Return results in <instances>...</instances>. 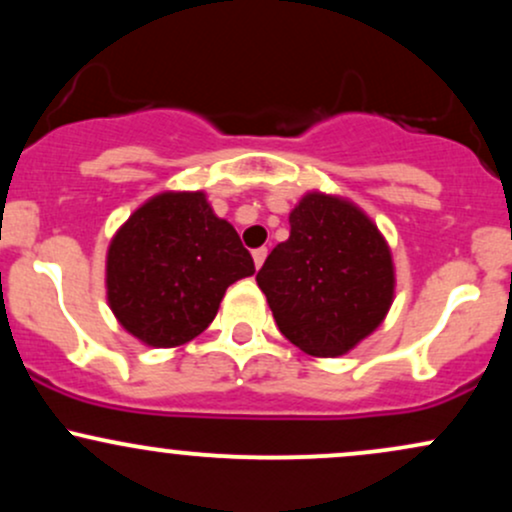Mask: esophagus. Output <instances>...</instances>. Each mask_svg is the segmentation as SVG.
<instances>
[{
    "mask_svg": "<svg viewBox=\"0 0 512 512\" xmlns=\"http://www.w3.org/2000/svg\"><path fill=\"white\" fill-rule=\"evenodd\" d=\"M252 260H255V267L260 269L262 264H264V260H267V248H257V250H252Z\"/></svg>",
    "mask_w": 512,
    "mask_h": 512,
    "instance_id": "1",
    "label": "esophagus"
}]
</instances>
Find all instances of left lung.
Returning <instances> with one entry per match:
<instances>
[{"instance_id": "1", "label": "left lung", "mask_w": 512, "mask_h": 512, "mask_svg": "<svg viewBox=\"0 0 512 512\" xmlns=\"http://www.w3.org/2000/svg\"><path fill=\"white\" fill-rule=\"evenodd\" d=\"M289 223V240L269 252L257 286L291 344L310 356H342L390 310V245L366 211L325 192H308Z\"/></svg>"}]
</instances>
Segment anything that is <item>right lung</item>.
<instances>
[{
    "label": "right lung",
    "instance_id": "obj_1",
    "mask_svg": "<svg viewBox=\"0 0 512 512\" xmlns=\"http://www.w3.org/2000/svg\"><path fill=\"white\" fill-rule=\"evenodd\" d=\"M255 274L236 228L204 192H161L117 228L105 257L108 305L146 346L173 349L202 334L223 293Z\"/></svg>",
    "mask_w": 512,
    "mask_h": 512
}]
</instances>
